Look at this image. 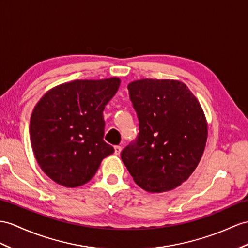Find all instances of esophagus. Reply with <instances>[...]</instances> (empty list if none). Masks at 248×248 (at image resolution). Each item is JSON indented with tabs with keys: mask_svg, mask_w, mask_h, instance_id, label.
<instances>
[{
	"mask_svg": "<svg viewBox=\"0 0 248 248\" xmlns=\"http://www.w3.org/2000/svg\"><path fill=\"white\" fill-rule=\"evenodd\" d=\"M121 152H122V147L118 146V145H117V146H114V154H116L117 155H119L121 154Z\"/></svg>",
	"mask_w": 248,
	"mask_h": 248,
	"instance_id": "34e87169",
	"label": "esophagus"
}]
</instances>
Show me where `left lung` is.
<instances>
[{"label":"left lung","instance_id":"1","mask_svg":"<svg viewBox=\"0 0 248 248\" xmlns=\"http://www.w3.org/2000/svg\"><path fill=\"white\" fill-rule=\"evenodd\" d=\"M127 88L139 134L121 158L141 188L149 192L176 188L196 170L206 144L201 105L179 81L143 78Z\"/></svg>","mask_w":248,"mask_h":248}]
</instances>
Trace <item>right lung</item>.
Instances as JSON below:
<instances>
[{
    "label": "right lung",
    "mask_w": 248,
    "mask_h": 248,
    "mask_svg": "<svg viewBox=\"0 0 248 248\" xmlns=\"http://www.w3.org/2000/svg\"><path fill=\"white\" fill-rule=\"evenodd\" d=\"M119 86L118 78L72 81L52 88L35 105L30 141L42 170L54 182L87 183L114 152L103 140V110Z\"/></svg>",
    "instance_id": "1"
}]
</instances>
